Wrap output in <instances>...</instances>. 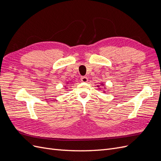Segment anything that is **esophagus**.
Returning <instances> with one entry per match:
<instances>
[{
  "mask_svg": "<svg viewBox=\"0 0 161 161\" xmlns=\"http://www.w3.org/2000/svg\"><path fill=\"white\" fill-rule=\"evenodd\" d=\"M80 80L82 82H88V79H87L86 76H82L80 78Z\"/></svg>",
  "mask_w": 161,
  "mask_h": 161,
  "instance_id": "34e87169",
  "label": "esophagus"
}]
</instances>
